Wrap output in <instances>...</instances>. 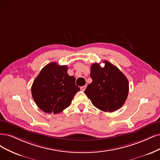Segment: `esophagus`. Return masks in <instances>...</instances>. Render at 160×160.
Segmentation results:
<instances>
[{"label":"esophagus","mask_w":160,"mask_h":160,"mask_svg":"<svg viewBox=\"0 0 160 160\" xmlns=\"http://www.w3.org/2000/svg\"><path fill=\"white\" fill-rule=\"evenodd\" d=\"M86 86H82L81 88H80V90L82 91V92H84V90H85V89H86Z\"/></svg>","instance_id":"esophagus-1"}]
</instances>
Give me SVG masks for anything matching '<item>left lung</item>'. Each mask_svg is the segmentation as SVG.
Returning a JSON list of instances; mask_svg holds the SVG:
<instances>
[{
    "instance_id": "1",
    "label": "left lung",
    "mask_w": 160,
    "mask_h": 160,
    "mask_svg": "<svg viewBox=\"0 0 160 160\" xmlns=\"http://www.w3.org/2000/svg\"><path fill=\"white\" fill-rule=\"evenodd\" d=\"M105 66L98 63L91 66L92 82L84 92L92 104L105 112H113L125 103L128 93L127 77L113 64L104 61Z\"/></svg>"
}]
</instances>
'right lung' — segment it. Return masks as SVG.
Returning a JSON list of instances; mask_svg holds the SVG:
<instances>
[{"mask_svg":"<svg viewBox=\"0 0 160 160\" xmlns=\"http://www.w3.org/2000/svg\"><path fill=\"white\" fill-rule=\"evenodd\" d=\"M68 67L52 62L44 67L33 82L32 97L41 110L57 114L70 105L80 88L67 73Z\"/></svg>","mask_w":160,"mask_h":160,"instance_id":"1","label":"right lung"}]
</instances>
